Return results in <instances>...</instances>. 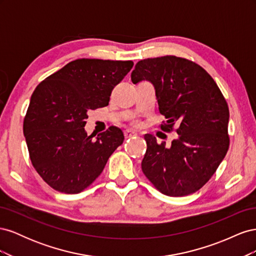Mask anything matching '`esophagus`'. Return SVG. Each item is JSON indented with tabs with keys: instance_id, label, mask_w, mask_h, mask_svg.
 <instances>
[{
	"instance_id": "34e87169",
	"label": "esophagus",
	"mask_w": 256,
	"mask_h": 256,
	"mask_svg": "<svg viewBox=\"0 0 256 256\" xmlns=\"http://www.w3.org/2000/svg\"><path fill=\"white\" fill-rule=\"evenodd\" d=\"M124 134H125L126 138H129L131 136H136V131H134V130H131V129H127V130L124 131Z\"/></svg>"
}]
</instances>
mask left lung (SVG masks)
<instances>
[{
	"label": "left lung",
	"mask_w": 256,
	"mask_h": 256,
	"mask_svg": "<svg viewBox=\"0 0 256 256\" xmlns=\"http://www.w3.org/2000/svg\"><path fill=\"white\" fill-rule=\"evenodd\" d=\"M131 81L154 85L159 111L168 120L162 130L178 125V136L170 146L144 136L143 173L168 196L198 191L214 174L230 145V111L218 85L204 68L174 56L138 62Z\"/></svg>",
	"instance_id": "1"
}]
</instances>
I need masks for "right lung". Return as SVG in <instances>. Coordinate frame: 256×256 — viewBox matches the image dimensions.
I'll return each instance as SVG.
<instances>
[{"instance_id":"add662e5","label":"right lung","mask_w":256,"mask_h":256,"mask_svg":"<svg viewBox=\"0 0 256 256\" xmlns=\"http://www.w3.org/2000/svg\"><path fill=\"white\" fill-rule=\"evenodd\" d=\"M134 66L132 60L80 58L37 85L23 122L30 161L54 190L79 193L102 174L124 142L118 127L88 136L90 110L109 104L111 92Z\"/></svg>"}]
</instances>
